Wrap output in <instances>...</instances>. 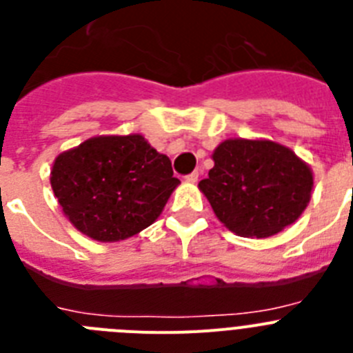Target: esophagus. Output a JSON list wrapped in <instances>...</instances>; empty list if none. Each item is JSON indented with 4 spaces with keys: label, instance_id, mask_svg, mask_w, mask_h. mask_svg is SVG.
I'll return each mask as SVG.
<instances>
[{
    "label": "esophagus",
    "instance_id": "obj_1",
    "mask_svg": "<svg viewBox=\"0 0 353 353\" xmlns=\"http://www.w3.org/2000/svg\"><path fill=\"white\" fill-rule=\"evenodd\" d=\"M198 179H199V173H198V171H192L191 174H187V176H185V182L196 183V182H198Z\"/></svg>",
    "mask_w": 353,
    "mask_h": 353
}]
</instances>
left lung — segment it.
<instances>
[{
	"instance_id": "left-lung-1",
	"label": "left lung",
	"mask_w": 353,
	"mask_h": 353,
	"mask_svg": "<svg viewBox=\"0 0 353 353\" xmlns=\"http://www.w3.org/2000/svg\"><path fill=\"white\" fill-rule=\"evenodd\" d=\"M212 159L214 168L198 187L215 217L235 235H276L310 203L313 171L288 146L233 138L221 143Z\"/></svg>"
}]
</instances>
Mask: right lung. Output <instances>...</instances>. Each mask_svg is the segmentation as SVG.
<instances>
[{"label":"right lung","mask_w":353,"mask_h":353,"mask_svg":"<svg viewBox=\"0 0 353 353\" xmlns=\"http://www.w3.org/2000/svg\"><path fill=\"white\" fill-rule=\"evenodd\" d=\"M179 183L170 157L141 134L90 138L61 152L51 170L65 217L99 242H120L154 224Z\"/></svg>","instance_id":"add662e5"}]
</instances>
